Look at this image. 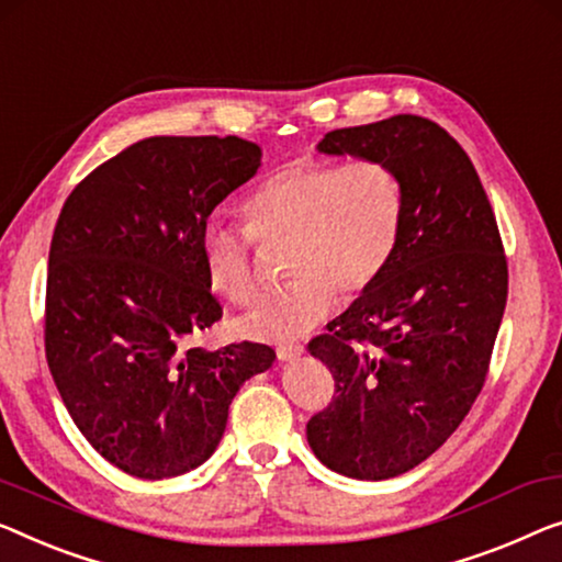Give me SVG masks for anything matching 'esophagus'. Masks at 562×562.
Instances as JSON below:
<instances>
[{
    "mask_svg": "<svg viewBox=\"0 0 562 562\" xmlns=\"http://www.w3.org/2000/svg\"><path fill=\"white\" fill-rule=\"evenodd\" d=\"M278 358L280 361H290V358H297V356H303V350H305V346L303 342H280L278 348Z\"/></svg>",
    "mask_w": 562,
    "mask_h": 562,
    "instance_id": "34e87169",
    "label": "esophagus"
}]
</instances>
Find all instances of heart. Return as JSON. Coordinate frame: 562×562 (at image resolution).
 Returning a JSON list of instances; mask_svg holds the SVG:
<instances>
[{
	"label": "heart",
	"mask_w": 562,
	"mask_h": 562,
	"mask_svg": "<svg viewBox=\"0 0 562 562\" xmlns=\"http://www.w3.org/2000/svg\"><path fill=\"white\" fill-rule=\"evenodd\" d=\"M247 224L209 220L201 257L214 292L252 305L257 241L288 247L292 282L239 321L249 338L282 340L315 328L342 300L366 295L389 270L406 222V187L383 158L295 161L265 179L241 204Z\"/></svg>",
	"instance_id": "1"
}]
</instances>
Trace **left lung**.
<instances>
[{
	"instance_id": "1",
	"label": "left lung",
	"mask_w": 562,
	"mask_h": 562,
	"mask_svg": "<svg viewBox=\"0 0 562 562\" xmlns=\"http://www.w3.org/2000/svg\"><path fill=\"white\" fill-rule=\"evenodd\" d=\"M323 154L383 158L406 187L389 270L307 342L330 368V404L307 441L333 472L389 480L431 457L480 396L507 303L495 212L464 148L422 115L325 133Z\"/></svg>"
}]
</instances>
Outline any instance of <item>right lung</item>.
Listing matches in <instances>:
<instances>
[{
    "mask_svg": "<svg viewBox=\"0 0 562 562\" xmlns=\"http://www.w3.org/2000/svg\"><path fill=\"white\" fill-rule=\"evenodd\" d=\"M259 156L237 136L144 138L90 171L55 224L47 366L82 437L125 474L164 480L206 462L241 383L274 361L252 340L187 346L222 317L201 229Z\"/></svg>",
    "mask_w": 562,
    "mask_h": 562,
    "instance_id": "add662e5",
    "label": "right lung"
}]
</instances>
